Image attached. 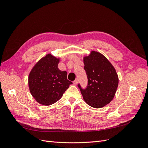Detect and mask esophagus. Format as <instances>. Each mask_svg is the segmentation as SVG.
Wrapping results in <instances>:
<instances>
[{
  "mask_svg": "<svg viewBox=\"0 0 148 148\" xmlns=\"http://www.w3.org/2000/svg\"><path fill=\"white\" fill-rule=\"evenodd\" d=\"M73 84H74V85H77V83H78V79H76L75 80V81H73Z\"/></svg>",
  "mask_w": 148,
  "mask_h": 148,
  "instance_id": "esophagus-1",
  "label": "esophagus"
}]
</instances>
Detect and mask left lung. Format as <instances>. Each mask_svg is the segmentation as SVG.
<instances>
[{
  "mask_svg": "<svg viewBox=\"0 0 148 148\" xmlns=\"http://www.w3.org/2000/svg\"><path fill=\"white\" fill-rule=\"evenodd\" d=\"M84 69L88 85L80 89L84 101L94 108H101L114 99L119 84V78L113 65L101 53L92 51L84 57Z\"/></svg>",
  "mask_w": 148,
  "mask_h": 148,
  "instance_id": "left-lung-1",
  "label": "left lung"
}]
</instances>
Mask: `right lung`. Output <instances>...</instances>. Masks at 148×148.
<instances>
[{"label": "right lung", "instance_id": "obj_1", "mask_svg": "<svg viewBox=\"0 0 148 148\" xmlns=\"http://www.w3.org/2000/svg\"><path fill=\"white\" fill-rule=\"evenodd\" d=\"M59 60L49 53L38 62L29 75L30 92L42 105L54 104L72 84L67 79L66 71L58 68Z\"/></svg>", "mask_w": 148, "mask_h": 148}]
</instances>
